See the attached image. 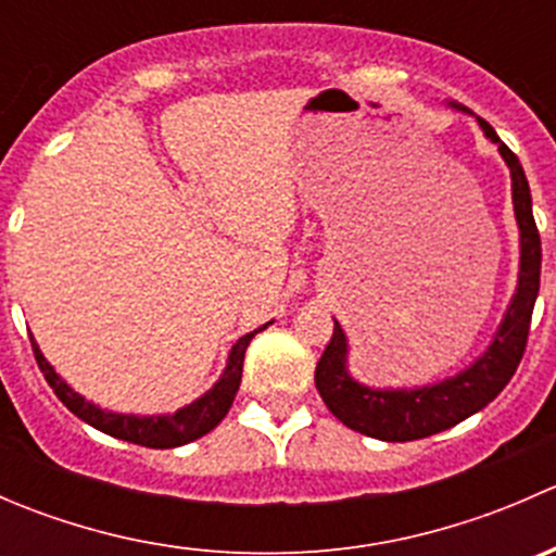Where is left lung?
I'll return each instance as SVG.
<instances>
[{
    "mask_svg": "<svg viewBox=\"0 0 556 556\" xmlns=\"http://www.w3.org/2000/svg\"><path fill=\"white\" fill-rule=\"evenodd\" d=\"M450 106L470 115L468 106L454 102H450ZM476 121L511 172L514 217L519 226L517 293L511 295V304L506 306L501 325L492 333L490 346L468 368L450 379L422 387H371L357 382L350 374V341H346L344 328L333 319V339L319 357L314 384L339 422L371 439L417 441L454 428L501 395L525 355L532 306L541 288V237L532 217L530 185H527L519 159L501 142L490 123L481 117Z\"/></svg>",
    "mask_w": 556,
    "mask_h": 556,
    "instance_id": "left-lung-1",
    "label": "left lung"
}]
</instances>
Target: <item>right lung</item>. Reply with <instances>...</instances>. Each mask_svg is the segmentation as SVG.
I'll use <instances>...</instances> for the list:
<instances>
[{
    "mask_svg": "<svg viewBox=\"0 0 556 556\" xmlns=\"http://www.w3.org/2000/svg\"><path fill=\"white\" fill-rule=\"evenodd\" d=\"M268 325L244 333L237 344L228 352L226 368H223L220 379L210 387L201 397H195L188 406L177 408L174 414H117L106 412V408L97 406V403L86 401L80 392H75V387H70L64 379L55 374V368L45 361V355L39 352L35 336H31V350H35L39 371L45 374L48 384L53 387V392L59 395V401L70 408L75 417H80L83 422H88L91 428L102 430V433L112 435V439L128 441V444L150 446V450H174V446L190 444V441L201 439L210 430H215L223 422V417L231 408L233 397H237L239 384H242V366H244V352L250 346V341L255 339V333L266 330Z\"/></svg>",
    "mask_w": 556,
    "mask_h": 556,
    "instance_id": "add662e5",
    "label": "right lung"
}]
</instances>
